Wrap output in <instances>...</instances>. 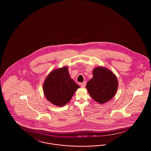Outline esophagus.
Here are the masks:
<instances>
[{"mask_svg":"<svg viewBox=\"0 0 151 151\" xmlns=\"http://www.w3.org/2000/svg\"><path fill=\"white\" fill-rule=\"evenodd\" d=\"M86 86V81L80 83V86H81L82 88H84Z\"/></svg>","mask_w":151,"mask_h":151,"instance_id":"1","label":"esophagus"}]
</instances>
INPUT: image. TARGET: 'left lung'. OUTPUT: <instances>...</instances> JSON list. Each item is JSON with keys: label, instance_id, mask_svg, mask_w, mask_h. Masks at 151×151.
Instances as JSON below:
<instances>
[{"label": "left lung", "instance_id": "left-lung-1", "mask_svg": "<svg viewBox=\"0 0 151 151\" xmlns=\"http://www.w3.org/2000/svg\"><path fill=\"white\" fill-rule=\"evenodd\" d=\"M93 76V78L86 85L92 99L100 104L111 100L118 88V81L115 75L106 68L99 67L94 69Z\"/></svg>", "mask_w": 151, "mask_h": 151}]
</instances>
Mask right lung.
I'll list each match as a JSON object with an SVG mask.
<instances>
[{"label":"right lung","instance_id":"1","mask_svg":"<svg viewBox=\"0 0 151 151\" xmlns=\"http://www.w3.org/2000/svg\"><path fill=\"white\" fill-rule=\"evenodd\" d=\"M79 85L71 79L68 68L64 67L51 72L43 85L46 98L58 106L65 105L71 100Z\"/></svg>","mask_w":151,"mask_h":151}]
</instances>
